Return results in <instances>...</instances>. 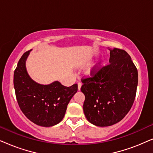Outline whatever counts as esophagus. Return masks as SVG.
<instances>
[{
    "label": "esophagus",
    "mask_w": 153,
    "mask_h": 153,
    "mask_svg": "<svg viewBox=\"0 0 153 153\" xmlns=\"http://www.w3.org/2000/svg\"><path fill=\"white\" fill-rule=\"evenodd\" d=\"M81 85H82V83H81V82H78V89L79 90V91H80V89H81Z\"/></svg>",
    "instance_id": "esophagus-1"
}]
</instances>
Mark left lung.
I'll return each instance as SVG.
<instances>
[{
	"label": "left lung",
	"mask_w": 153,
	"mask_h": 153,
	"mask_svg": "<svg viewBox=\"0 0 153 153\" xmlns=\"http://www.w3.org/2000/svg\"><path fill=\"white\" fill-rule=\"evenodd\" d=\"M109 50V63L93 67L91 76L81 79L83 112L90 123L99 127L124 118L134 102L138 85V71L130 56L118 48Z\"/></svg>",
	"instance_id": "left-lung-1"
}]
</instances>
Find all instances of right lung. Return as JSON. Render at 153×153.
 Masks as SVG:
<instances>
[{"label": "right lung", "instance_id": "right-lung-1", "mask_svg": "<svg viewBox=\"0 0 153 153\" xmlns=\"http://www.w3.org/2000/svg\"><path fill=\"white\" fill-rule=\"evenodd\" d=\"M30 51L23 54L14 70L16 100L22 111L35 124L42 127L53 126L64 118L68 104L78 91V85L75 83L67 87L59 81L49 85L35 82L26 69V60Z\"/></svg>", "mask_w": 153, "mask_h": 153}]
</instances>
